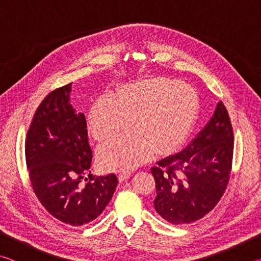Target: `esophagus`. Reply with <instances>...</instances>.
<instances>
[{
    "instance_id": "34e87169",
    "label": "esophagus",
    "mask_w": 261,
    "mask_h": 261,
    "mask_svg": "<svg viewBox=\"0 0 261 261\" xmlns=\"http://www.w3.org/2000/svg\"><path fill=\"white\" fill-rule=\"evenodd\" d=\"M131 176V174L129 173V171H126V173H120L118 174V179L121 180V182H123V180L127 179Z\"/></svg>"
}]
</instances>
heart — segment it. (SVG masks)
<instances>
[{"label":"heart","mask_w":261,"mask_h":261,"mask_svg":"<svg viewBox=\"0 0 261 261\" xmlns=\"http://www.w3.org/2000/svg\"><path fill=\"white\" fill-rule=\"evenodd\" d=\"M199 99L191 86L176 79L158 77L126 84L116 96L105 94L95 101L88 115L92 136L107 139L98 148L99 162L113 170H131L152 154L177 148L196 122Z\"/></svg>","instance_id":"b5f03b06"}]
</instances>
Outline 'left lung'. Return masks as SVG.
Returning <instances> with one entry per match:
<instances>
[{
    "mask_svg": "<svg viewBox=\"0 0 261 261\" xmlns=\"http://www.w3.org/2000/svg\"><path fill=\"white\" fill-rule=\"evenodd\" d=\"M232 154V125L220 101L213 117L187 148L152 168L156 213L173 224H188L208 214L227 189Z\"/></svg>",
    "mask_w": 261,
    "mask_h": 261,
    "instance_id": "1",
    "label": "left lung"
}]
</instances>
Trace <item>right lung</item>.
<instances>
[{
    "instance_id": "1",
    "label": "right lung",
    "mask_w": 261,
    "mask_h": 261,
    "mask_svg": "<svg viewBox=\"0 0 261 261\" xmlns=\"http://www.w3.org/2000/svg\"><path fill=\"white\" fill-rule=\"evenodd\" d=\"M70 92L71 83L51 91L39 105L26 135L25 156L41 205L61 222L78 227L102 213L118 179L115 174H91L87 122L85 115L74 112ZM86 173L90 180L82 187Z\"/></svg>"
}]
</instances>
